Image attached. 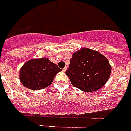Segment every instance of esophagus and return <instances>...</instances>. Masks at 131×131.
<instances>
[{
	"instance_id": "obj_1",
	"label": "esophagus",
	"mask_w": 131,
	"mask_h": 131,
	"mask_svg": "<svg viewBox=\"0 0 131 131\" xmlns=\"http://www.w3.org/2000/svg\"><path fill=\"white\" fill-rule=\"evenodd\" d=\"M67 69H68V68H67V67H65V68L63 69V71H64V72H65V71L67 70Z\"/></svg>"
}]
</instances>
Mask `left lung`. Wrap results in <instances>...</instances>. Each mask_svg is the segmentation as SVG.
I'll return each instance as SVG.
<instances>
[{
  "label": "left lung",
  "instance_id": "obj_1",
  "mask_svg": "<svg viewBox=\"0 0 131 131\" xmlns=\"http://www.w3.org/2000/svg\"><path fill=\"white\" fill-rule=\"evenodd\" d=\"M111 72V66L106 57L95 50L82 48L72 55L66 73L73 86L91 92L105 84Z\"/></svg>",
  "mask_w": 131,
  "mask_h": 131
}]
</instances>
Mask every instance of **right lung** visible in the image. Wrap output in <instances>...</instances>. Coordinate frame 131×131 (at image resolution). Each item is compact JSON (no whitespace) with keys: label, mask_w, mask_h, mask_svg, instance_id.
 <instances>
[{"label":"right lung","mask_w":131,"mask_h":131,"mask_svg":"<svg viewBox=\"0 0 131 131\" xmlns=\"http://www.w3.org/2000/svg\"><path fill=\"white\" fill-rule=\"evenodd\" d=\"M61 71L48 58L32 59L22 66L19 78L26 88L40 90L51 85L56 75Z\"/></svg>","instance_id":"obj_1"}]
</instances>
